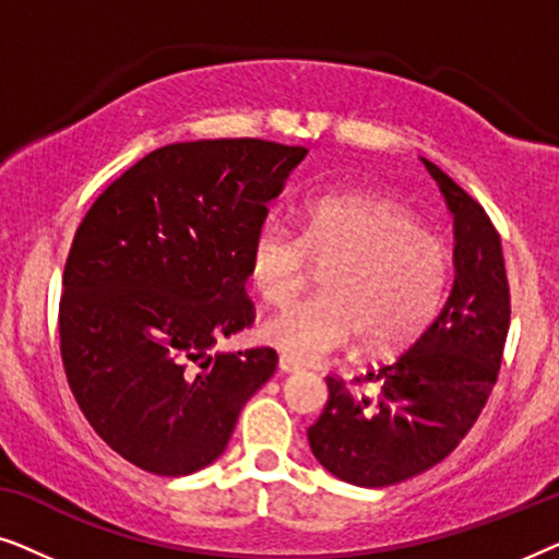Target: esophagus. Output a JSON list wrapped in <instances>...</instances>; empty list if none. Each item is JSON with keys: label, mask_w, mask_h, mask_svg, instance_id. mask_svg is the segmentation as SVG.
I'll use <instances>...</instances> for the list:
<instances>
[{"label": "esophagus", "mask_w": 559, "mask_h": 559, "mask_svg": "<svg viewBox=\"0 0 559 559\" xmlns=\"http://www.w3.org/2000/svg\"><path fill=\"white\" fill-rule=\"evenodd\" d=\"M300 369H302V366L297 364L295 358H289V356H285V354L280 356V371H285V373H297Z\"/></svg>", "instance_id": "obj_1"}]
</instances>
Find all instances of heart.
I'll return each instance as SVG.
<instances>
[{
	"instance_id": "obj_1",
	"label": "heart",
	"mask_w": 559,
	"mask_h": 559,
	"mask_svg": "<svg viewBox=\"0 0 559 559\" xmlns=\"http://www.w3.org/2000/svg\"><path fill=\"white\" fill-rule=\"evenodd\" d=\"M316 266H325L323 295L287 305L262 325V338L295 361H320L354 341L371 356L407 346L440 308L450 254L415 213L381 198H308L300 234L266 218L251 236L247 274L264 302H287Z\"/></svg>"
}]
</instances>
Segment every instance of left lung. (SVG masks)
Listing matches in <instances>:
<instances>
[{"label":"left lung","instance_id":"8db88e82","mask_svg":"<svg viewBox=\"0 0 559 559\" xmlns=\"http://www.w3.org/2000/svg\"><path fill=\"white\" fill-rule=\"evenodd\" d=\"M455 218V282L427 331L394 361L354 381L325 377L328 402L308 430L320 465L354 486L402 484L453 453L499 379L511 295L501 236L476 198L423 159Z\"/></svg>","mask_w":559,"mask_h":559}]
</instances>
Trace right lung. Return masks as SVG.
<instances>
[{
  "label": "right lung",
  "instance_id": "right-lung-1",
  "mask_svg": "<svg viewBox=\"0 0 559 559\" xmlns=\"http://www.w3.org/2000/svg\"><path fill=\"white\" fill-rule=\"evenodd\" d=\"M305 155L251 136L167 144L83 216L63 272L60 358L83 417L136 468L188 476L216 461L277 369L274 348H209L254 323L251 236Z\"/></svg>",
  "mask_w": 559,
  "mask_h": 559
}]
</instances>
